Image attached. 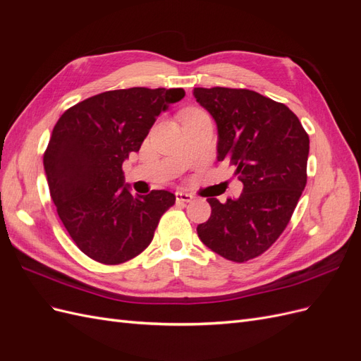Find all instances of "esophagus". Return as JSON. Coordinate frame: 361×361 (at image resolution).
I'll use <instances>...</instances> for the list:
<instances>
[{
    "instance_id": "esophagus-1",
    "label": "esophagus",
    "mask_w": 361,
    "mask_h": 361,
    "mask_svg": "<svg viewBox=\"0 0 361 361\" xmlns=\"http://www.w3.org/2000/svg\"><path fill=\"white\" fill-rule=\"evenodd\" d=\"M194 197L188 192H183V191H176V202L178 203H190Z\"/></svg>"
}]
</instances>
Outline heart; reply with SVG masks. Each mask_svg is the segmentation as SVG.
Instances as JSON below:
<instances>
[{
  "label": "heart",
  "mask_w": 361,
  "mask_h": 361,
  "mask_svg": "<svg viewBox=\"0 0 361 361\" xmlns=\"http://www.w3.org/2000/svg\"><path fill=\"white\" fill-rule=\"evenodd\" d=\"M194 113H199V111H194V110H190V111H187V113H185L183 116H187V114H194Z\"/></svg>",
  "instance_id": "1"
}]
</instances>
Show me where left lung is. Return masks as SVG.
Returning a JSON list of instances; mask_svg holds the SVG:
<instances>
[{
    "instance_id": "obj_1",
    "label": "left lung",
    "mask_w": 361,
    "mask_h": 361,
    "mask_svg": "<svg viewBox=\"0 0 361 361\" xmlns=\"http://www.w3.org/2000/svg\"><path fill=\"white\" fill-rule=\"evenodd\" d=\"M192 94L216 123V159L235 166L244 185L238 199H207L211 216L197 235L214 253L241 264L286 228L307 183L309 135L285 104L257 92L197 87Z\"/></svg>"
}]
</instances>
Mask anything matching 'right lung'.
Returning a JSON list of instances; mask_svg holds the SVG:
<instances>
[{
	"instance_id": "1",
	"label": "right lung",
	"mask_w": 361,
	"mask_h": 361,
	"mask_svg": "<svg viewBox=\"0 0 361 361\" xmlns=\"http://www.w3.org/2000/svg\"><path fill=\"white\" fill-rule=\"evenodd\" d=\"M183 96V89L146 87L104 92L71 106L54 126L43 155L51 199L90 259L118 265L138 256L176 202L166 190L130 194L122 164L140 150L157 117Z\"/></svg>"
}]
</instances>
